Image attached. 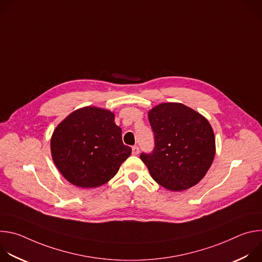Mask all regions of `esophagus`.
<instances>
[{
    "label": "esophagus",
    "mask_w": 262,
    "mask_h": 262,
    "mask_svg": "<svg viewBox=\"0 0 262 262\" xmlns=\"http://www.w3.org/2000/svg\"><path fill=\"white\" fill-rule=\"evenodd\" d=\"M132 150H133V155L134 156H138L139 155V152H140V150H139V147L136 145V146H134L133 148H132Z\"/></svg>",
    "instance_id": "1"
}]
</instances>
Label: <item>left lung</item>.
Wrapping results in <instances>:
<instances>
[{"mask_svg":"<svg viewBox=\"0 0 262 262\" xmlns=\"http://www.w3.org/2000/svg\"><path fill=\"white\" fill-rule=\"evenodd\" d=\"M148 119L155 148L140 158L151 177L169 191L192 188L205 176L215 155L211 125L196 111L178 102L155 106L148 112Z\"/></svg>","mask_w":262,"mask_h":262,"instance_id":"obj_1","label":"left lung"}]
</instances>
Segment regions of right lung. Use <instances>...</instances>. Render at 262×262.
Here are the masks:
<instances>
[{
  "instance_id": "obj_1",
  "label": "right lung",
  "mask_w": 262,
  "mask_h": 262,
  "mask_svg": "<svg viewBox=\"0 0 262 262\" xmlns=\"http://www.w3.org/2000/svg\"><path fill=\"white\" fill-rule=\"evenodd\" d=\"M114 113L85 106L72 112L54 130L51 139L53 161L73 185L96 188L113 178L132 148L122 142Z\"/></svg>"
}]
</instances>
